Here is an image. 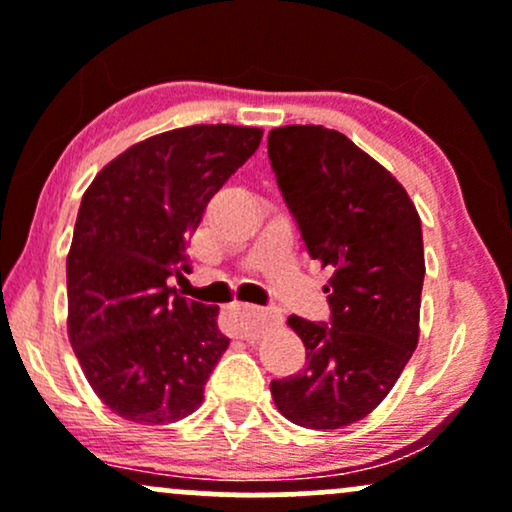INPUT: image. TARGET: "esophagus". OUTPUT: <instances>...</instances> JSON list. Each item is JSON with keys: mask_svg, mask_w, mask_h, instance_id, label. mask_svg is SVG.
Segmentation results:
<instances>
[{"mask_svg": "<svg viewBox=\"0 0 512 512\" xmlns=\"http://www.w3.org/2000/svg\"><path fill=\"white\" fill-rule=\"evenodd\" d=\"M233 330L243 339H257L260 334L279 322V313L272 308H255V305H238L233 310Z\"/></svg>", "mask_w": 512, "mask_h": 512, "instance_id": "obj_1", "label": "esophagus"}]
</instances>
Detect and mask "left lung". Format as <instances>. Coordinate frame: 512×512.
<instances>
[{"label": "left lung", "mask_w": 512, "mask_h": 512, "mask_svg": "<svg viewBox=\"0 0 512 512\" xmlns=\"http://www.w3.org/2000/svg\"><path fill=\"white\" fill-rule=\"evenodd\" d=\"M267 151L305 248L332 269L330 322L289 317L305 368L269 387L293 424L342 428L383 402L419 342L421 219L407 190L342 132L276 127Z\"/></svg>", "instance_id": "left-lung-1"}]
</instances>
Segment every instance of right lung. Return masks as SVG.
I'll use <instances>...</instances> for the list:
<instances>
[{"mask_svg":"<svg viewBox=\"0 0 512 512\" xmlns=\"http://www.w3.org/2000/svg\"><path fill=\"white\" fill-rule=\"evenodd\" d=\"M262 129L192 125L110 161L81 197L67 255L69 342L101 402L134 424H173L204 399L228 337L219 308L180 296L187 243Z\"/></svg>","mask_w":512,"mask_h":512,"instance_id":"1","label":"right lung"}]
</instances>
